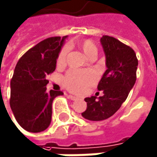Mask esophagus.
<instances>
[{"instance_id":"1","label":"esophagus","mask_w":157,"mask_h":157,"mask_svg":"<svg viewBox=\"0 0 157 157\" xmlns=\"http://www.w3.org/2000/svg\"><path fill=\"white\" fill-rule=\"evenodd\" d=\"M68 98H69L70 99H71V100H77V99H78L76 97H74V96H72V95H69Z\"/></svg>"}]
</instances>
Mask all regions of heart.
Segmentation results:
<instances>
[{
  "label": "heart",
  "instance_id": "obj_1",
  "mask_svg": "<svg viewBox=\"0 0 157 157\" xmlns=\"http://www.w3.org/2000/svg\"><path fill=\"white\" fill-rule=\"evenodd\" d=\"M79 47L87 58H96L98 48L90 40H84L79 44ZM68 47L62 48L58 57V63L63 64L66 60ZM97 80V75L92 71H70L63 78V86L70 91L79 93L93 85Z\"/></svg>",
  "mask_w": 157,
  "mask_h": 157
}]
</instances>
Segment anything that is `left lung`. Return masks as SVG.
<instances>
[{
    "instance_id": "left-lung-1",
    "label": "left lung",
    "mask_w": 157,
    "mask_h": 157,
    "mask_svg": "<svg viewBox=\"0 0 157 157\" xmlns=\"http://www.w3.org/2000/svg\"><path fill=\"white\" fill-rule=\"evenodd\" d=\"M100 44L105 54L107 70L98 85L103 95L86 98V110L82 116L90 121H101L113 115L127 99L136 82L138 59L134 50L110 36H102Z\"/></svg>"
}]
</instances>
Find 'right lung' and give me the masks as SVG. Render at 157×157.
Here are the masks:
<instances>
[{
	"mask_svg": "<svg viewBox=\"0 0 157 157\" xmlns=\"http://www.w3.org/2000/svg\"><path fill=\"white\" fill-rule=\"evenodd\" d=\"M67 36L45 39L18 60L11 80L10 106L18 124L29 132H42L51 123L52 103L61 91L47 92V76L56 64Z\"/></svg>",
	"mask_w": 157,
	"mask_h": 157,
	"instance_id": "add662e5",
	"label": "right lung"
}]
</instances>
